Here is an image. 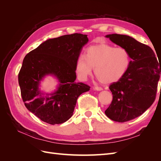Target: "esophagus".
<instances>
[{"label": "esophagus", "mask_w": 161, "mask_h": 161, "mask_svg": "<svg viewBox=\"0 0 161 161\" xmlns=\"http://www.w3.org/2000/svg\"><path fill=\"white\" fill-rule=\"evenodd\" d=\"M92 89H93L94 90H96V91H102V90H103V88H102V87H100V86H93V87H92Z\"/></svg>", "instance_id": "34e87169"}]
</instances>
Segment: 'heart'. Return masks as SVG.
Returning <instances> with one entry per match:
<instances>
[{
  "instance_id": "heart-1",
  "label": "heart",
  "mask_w": 161,
  "mask_h": 161,
  "mask_svg": "<svg viewBox=\"0 0 161 161\" xmlns=\"http://www.w3.org/2000/svg\"><path fill=\"white\" fill-rule=\"evenodd\" d=\"M131 62L130 53L127 49L102 43L87 47L84 56L78 58L76 72L79 79L86 80L95 68L98 80L103 84H110L124 76Z\"/></svg>"
}]
</instances>
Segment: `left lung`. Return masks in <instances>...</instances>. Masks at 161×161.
<instances>
[{
    "label": "left lung",
    "mask_w": 161,
    "mask_h": 161,
    "mask_svg": "<svg viewBox=\"0 0 161 161\" xmlns=\"http://www.w3.org/2000/svg\"><path fill=\"white\" fill-rule=\"evenodd\" d=\"M106 37L127 49L131 58L127 73L109 86L113 100L105 111L111 120L125 122L142 115L154 103L161 75V64L152 48L133 37L116 33Z\"/></svg>",
    "instance_id": "left-lung-1"
}]
</instances>
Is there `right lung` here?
<instances>
[{
  "instance_id": "1",
  "label": "right lung",
  "mask_w": 161,
  "mask_h": 161,
  "mask_svg": "<svg viewBox=\"0 0 161 161\" xmlns=\"http://www.w3.org/2000/svg\"><path fill=\"white\" fill-rule=\"evenodd\" d=\"M89 40L86 35L72 33L47 40L24 58L18 75L24 104L42 121L52 125L69 119L79 97L90 89L82 82H75L76 62ZM53 74L61 84L52 94H43L38 86L42 78Z\"/></svg>"
}]
</instances>
